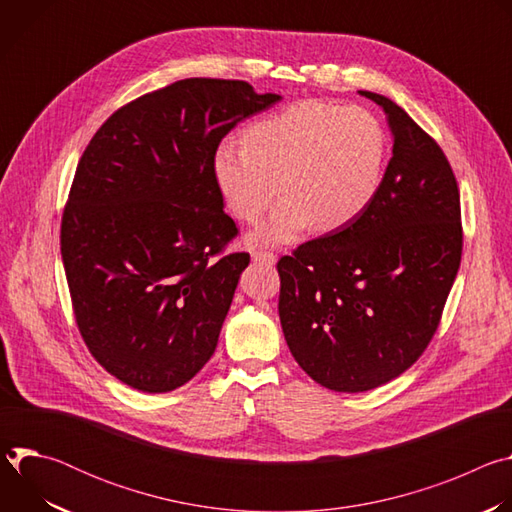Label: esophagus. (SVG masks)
Masks as SVG:
<instances>
[{
	"mask_svg": "<svg viewBox=\"0 0 512 512\" xmlns=\"http://www.w3.org/2000/svg\"><path fill=\"white\" fill-rule=\"evenodd\" d=\"M253 261L271 267V265H275L277 257H275V253H271V251H255V253H253Z\"/></svg>",
	"mask_w": 512,
	"mask_h": 512,
	"instance_id": "esophagus-1",
	"label": "esophagus"
}]
</instances>
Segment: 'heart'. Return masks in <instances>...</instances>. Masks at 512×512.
Listing matches in <instances>:
<instances>
[{
	"mask_svg": "<svg viewBox=\"0 0 512 512\" xmlns=\"http://www.w3.org/2000/svg\"><path fill=\"white\" fill-rule=\"evenodd\" d=\"M243 143L223 141L212 158L231 212L257 223L279 190L287 194L255 233L257 243H289L312 223L318 231L350 225L375 200L385 174L387 133L356 105L291 103L247 127Z\"/></svg>",
	"mask_w": 512,
	"mask_h": 512,
	"instance_id": "b5f03b06",
	"label": "heart"
}]
</instances>
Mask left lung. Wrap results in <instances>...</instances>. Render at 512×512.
Masks as SVG:
<instances>
[{
    "mask_svg": "<svg viewBox=\"0 0 512 512\" xmlns=\"http://www.w3.org/2000/svg\"><path fill=\"white\" fill-rule=\"evenodd\" d=\"M393 158L356 221L277 261L279 320L300 367L322 387H381L425 352L462 261L454 170L437 141L391 99Z\"/></svg>",
    "mask_w": 512,
    "mask_h": 512,
    "instance_id": "obj_1",
    "label": "left lung"
}]
</instances>
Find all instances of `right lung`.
Masks as SVG:
<instances>
[{
    "instance_id": "obj_1",
    "label": "right lung",
    "mask_w": 512,
    "mask_h": 512,
    "mask_svg": "<svg viewBox=\"0 0 512 512\" xmlns=\"http://www.w3.org/2000/svg\"><path fill=\"white\" fill-rule=\"evenodd\" d=\"M281 97L245 81L184 79L119 107L85 148L60 223L79 332L101 367L143 393L188 383L212 356L249 253L212 158Z\"/></svg>"
}]
</instances>
